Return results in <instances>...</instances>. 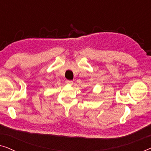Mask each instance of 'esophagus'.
<instances>
[{"mask_svg": "<svg viewBox=\"0 0 151 151\" xmlns=\"http://www.w3.org/2000/svg\"><path fill=\"white\" fill-rule=\"evenodd\" d=\"M66 83H67L68 85H72V84H73V81H71V80H67V81H66Z\"/></svg>", "mask_w": 151, "mask_h": 151, "instance_id": "1", "label": "esophagus"}]
</instances>
